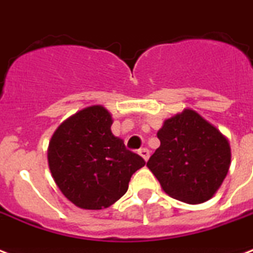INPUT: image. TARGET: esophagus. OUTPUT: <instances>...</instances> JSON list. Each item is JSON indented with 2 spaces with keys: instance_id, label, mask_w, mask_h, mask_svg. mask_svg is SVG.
<instances>
[{
  "instance_id": "esophagus-1",
  "label": "esophagus",
  "mask_w": 253,
  "mask_h": 253,
  "mask_svg": "<svg viewBox=\"0 0 253 253\" xmlns=\"http://www.w3.org/2000/svg\"><path fill=\"white\" fill-rule=\"evenodd\" d=\"M139 155H140V156H142L143 159H144V160H148V159H150V151L147 150V148H142V150L139 151Z\"/></svg>"
}]
</instances>
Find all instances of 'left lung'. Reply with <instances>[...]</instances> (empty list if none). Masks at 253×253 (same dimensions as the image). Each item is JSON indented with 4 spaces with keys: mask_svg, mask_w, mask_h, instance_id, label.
I'll return each instance as SVG.
<instances>
[{
    "mask_svg": "<svg viewBox=\"0 0 253 253\" xmlns=\"http://www.w3.org/2000/svg\"><path fill=\"white\" fill-rule=\"evenodd\" d=\"M160 147L147 162L163 190L186 204L210 200L223 182L231 162L224 135L198 113L185 109L159 130Z\"/></svg>",
    "mask_w": 253,
    "mask_h": 253,
    "instance_id": "obj_1",
    "label": "left lung"
}]
</instances>
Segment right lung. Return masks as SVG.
I'll return each instance as SVG.
<instances>
[{
	"mask_svg": "<svg viewBox=\"0 0 253 253\" xmlns=\"http://www.w3.org/2000/svg\"><path fill=\"white\" fill-rule=\"evenodd\" d=\"M111 125L110 113L95 105L69 117L51 138L49 170L61 193L77 208H109L146 164L113 135Z\"/></svg>",
	"mask_w": 253,
	"mask_h": 253,
	"instance_id": "1",
	"label": "right lung"
}]
</instances>
